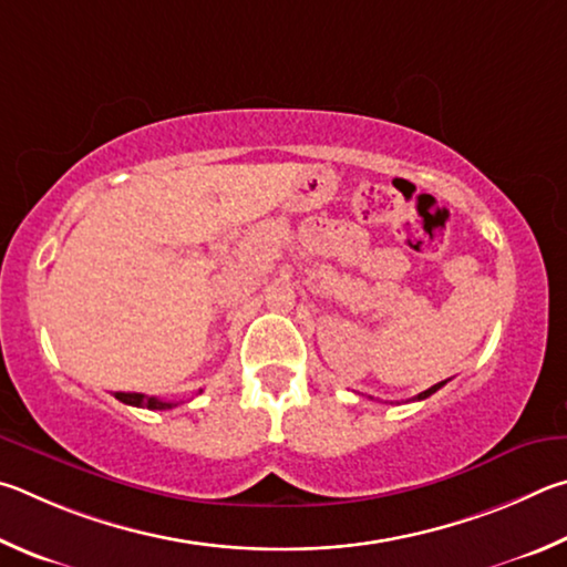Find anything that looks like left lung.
<instances>
[{
  "mask_svg": "<svg viewBox=\"0 0 567 567\" xmlns=\"http://www.w3.org/2000/svg\"><path fill=\"white\" fill-rule=\"evenodd\" d=\"M443 385H445V381H441V383H435V385H431V389H429V391H423V393H419V395H415V399H413V401H423V399H429V395H433L435 391H439V389H443Z\"/></svg>",
  "mask_w": 567,
  "mask_h": 567,
  "instance_id": "left-lung-1",
  "label": "left lung"
}]
</instances>
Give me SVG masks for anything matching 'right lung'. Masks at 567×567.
I'll list each match as a JSON object with an SVG mask.
<instances>
[{"mask_svg": "<svg viewBox=\"0 0 567 567\" xmlns=\"http://www.w3.org/2000/svg\"><path fill=\"white\" fill-rule=\"evenodd\" d=\"M114 395L126 405H136V409H148V411H168L176 405L174 401H162L144 393H114Z\"/></svg>", "mask_w": 567, "mask_h": 567, "instance_id": "right-lung-1", "label": "right lung"}]
</instances>
